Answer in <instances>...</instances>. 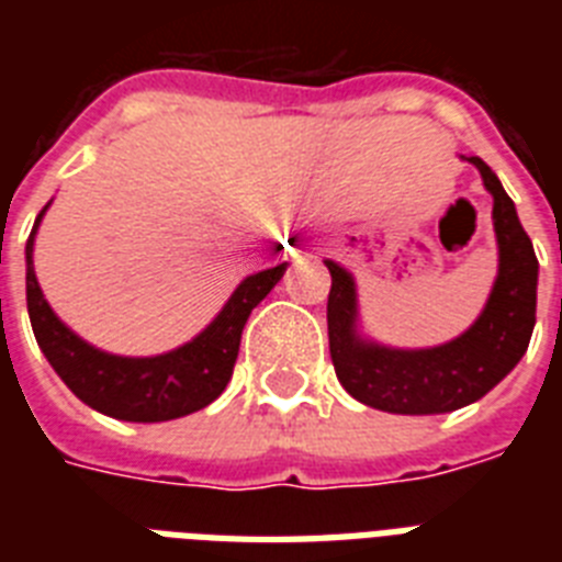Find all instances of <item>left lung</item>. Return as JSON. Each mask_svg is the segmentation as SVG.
Masks as SVG:
<instances>
[{
	"label": "left lung",
	"instance_id": "8db88e82",
	"mask_svg": "<svg viewBox=\"0 0 562 562\" xmlns=\"http://www.w3.org/2000/svg\"><path fill=\"white\" fill-rule=\"evenodd\" d=\"M479 169L493 194L498 273L475 324L458 338L423 350L387 347L361 333L359 291L347 268L326 259L333 289L326 303L329 356L344 391L387 414H446L490 393L528 350L537 324L540 262L519 224L514 201L481 157H463Z\"/></svg>",
	"mask_w": 562,
	"mask_h": 562
}]
</instances>
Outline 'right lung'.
Here are the masks:
<instances>
[{
  "label": "right lung",
  "mask_w": 562,
  "mask_h": 562,
  "mask_svg": "<svg viewBox=\"0 0 562 562\" xmlns=\"http://www.w3.org/2000/svg\"><path fill=\"white\" fill-rule=\"evenodd\" d=\"M48 206L52 201L43 206L25 241V303L40 350L66 387L83 405L125 423H166L218 400L233 375L247 317L282 280L289 262L245 277L212 324L178 350L160 356H116L75 335L43 297L34 273V238Z\"/></svg>",
  "instance_id": "right-lung-1"
}]
</instances>
